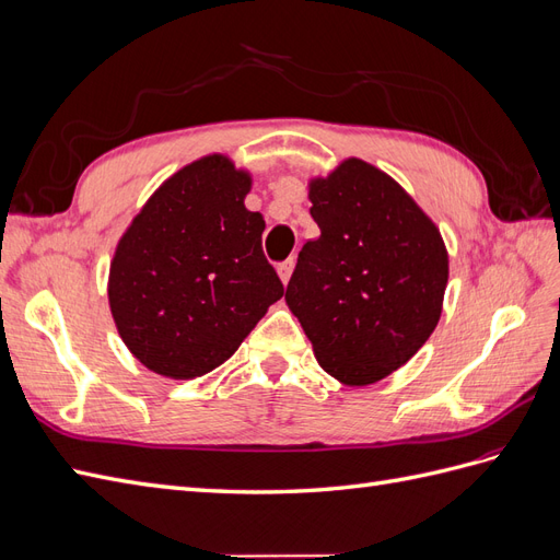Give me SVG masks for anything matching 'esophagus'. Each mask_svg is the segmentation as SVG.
I'll list each match as a JSON object with an SVG mask.
<instances>
[{
    "label": "esophagus",
    "instance_id": "esophagus-1",
    "mask_svg": "<svg viewBox=\"0 0 560 560\" xmlns=\"http://www.w3.org/2000/svg\"><path fill=\"white\" fill-rule=\"evenodd\" d=\"M292 270H294V257H290L287 261L278 264V276H280V280H282L284 284L290 282V278H292Z\"/></svg>",
    "mask_w": 560,
    "mask_h": 560
}]
</instances>
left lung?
<instances>
[{
	"instance_id": "left-lung-1",
	"label": "left lung",
	"mask_w": 560,
	"mask_h": 560,
	"mask_svg": "<svg viewBox=\"0 0 560 560\" xmlns=\"http://www.w3.org/2000/svg\"><path fill=\"white\" fill-rule=\"evenodd\" d=\"M308 198L319 238L301 247L284 301L329 376L376 383L409 362L442 317V233L393 177L360 159L313 179Z\"/></svg>"
}]
</instances>
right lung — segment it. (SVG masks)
I'll list each match as a JSON object with an SVG mask.
<instances>
[{
  "instance_id": "add662e5",
  "label": "right lung",
  "mask_w": 560,
  "mask_h": 560,
  "mask_svg": "<svg viewBox=\"0 0 560 560\" xmlns=\"http://www.w3.org/2000/svg\"><path fill=\"white\" fill-rule=\"evenodd\" d=\"M252 177L212 154L154 191L121 235L109 268L118 336L147 369L196 378L224 364L284 287L264 257Z\"/></svg>"
}]
</instances>
